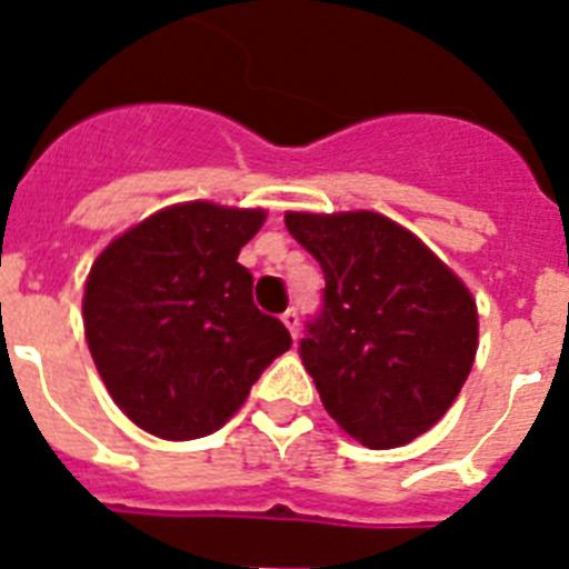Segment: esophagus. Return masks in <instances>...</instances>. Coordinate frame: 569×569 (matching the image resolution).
<instances>
[{
	"label": "esophagus",
	"instance_id": "1",
	"mask_svg": "<svg viewBox=\"0 0 569 569\" xmlns=\"http://www.w3.org/2000/svg\"><path fill=\"white\" fill-rule=\"evenodd\" d=\"M283 323H286V329L292 332V338H298V332H300V315H298V309H286V312H283Z\"/></svg>",
	"mask_w": 569,
	"mask_h": 569
}]
</instances>
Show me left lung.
<instances>
[{
    "label": "left lung",
    "mask_w": 569,
    "mask_h": 569,
    "mask_svg": "<svg viewBox=\"0 0 569 569\" xmlns=\"http://www.w3.org/2000/svg\"><path fill=\"white\" fill-rule=\"evenodd\" d=\"M286 228L327 280L300 341L323 408L361 446H408L469 379L475 298L419 237L381 213L289 211Z\"/></svg>",
    "instance_id": "left-lung-1"
}]
</instances>
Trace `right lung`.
I'll return each mask as SVG.
<instances>
[{"label": "right lung", "mask_w": 569, "mask_h": 569, "mask_svg": "<svg viewBox=\"0 0 569 569\" xmlns=\"http://www.w3.org/2000/svg\"><path fill=\"white\" fill-rule=\"evenodd\" d=\"M266 211L184 202L114 237L83 292L86 343L114 405L147 433L196 439L242 408L260 373L292 347L254 307L237 262Z\"/></svg>", "instance_id": "1"}]
</instances>
